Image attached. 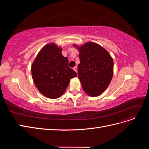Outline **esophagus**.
<instances>
[{"label": "esophagus", "mask_w": 149, "mask_h": 149, "mask_svg": "<svg viewBox=\"0 0 149 149\" xmlns=\"http://www.w3.org/2000/svg\"><path fill=\"white\" fill-rule=\"evenodd\" d=\"M73 70H74V71H75L76 72H77V67L74 66V67L73 68Z\"/></svg>", "instance_id": "1"}]
</instances>
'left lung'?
Returning <instances> with one entry per match:
<instances>
[{
  "mask_svg": "<svg viewBox=\"0 0 149 149\" xmlns=\"http://www.w3.org/2000/svg\"><path fill=\"white\" fill-rule=\"evenodd\" d=\"M78 49L80 60L78 74L82 88L90 96H100L107 88L113 76L112 58L104 48L94 42L86 43Z\"/></svg>",
  "mask_w": 149,
  "mask_h": 149,
  "instance_id": "8db88e82",
  "label": "left lung"
}]
</instances>
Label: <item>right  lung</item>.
<instances>
[{
	"label": "right lung",
	"mask_w": 149,
	"mask_h": 149,
	"mask_svg": "<svg viewBox=\"0 0 149 149\" xmlns=\"http://www.w3.org/2000/svg\"><path fill=\"white\" fill-rule=\"evenodd\" d=\"M62 49L49 43L38 53L31 65V74L36 87L43 95L56 99L65 93L71 78L77 76L68 66V59Z\"/></svg>",
	"instance_id": "1"
}]
</instances>
